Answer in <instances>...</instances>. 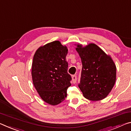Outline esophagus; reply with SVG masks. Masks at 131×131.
I'll return each mask as SVG.
<instances>
[{"instance_id": "obj_1", "label": "esophagus", "mask_w": 131, "mask_h": 131, "mask_svg": "<svg viewBox=\"0 0 131 131\" xmlns=\"http://www.w3.org/2000/svg\"><path fill=\"white\" fill-rule=\"evenodd\" d=\"M77 80V78L76 75H72V82H73L74 83H76Z\"/></svg>"}]
</instances>
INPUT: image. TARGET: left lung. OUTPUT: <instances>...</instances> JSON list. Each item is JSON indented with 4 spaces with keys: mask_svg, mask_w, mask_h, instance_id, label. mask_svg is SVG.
Returning a JSON list of instances; mask_svg holds the SVG:
<instances>
[{
    "mask_svg": "<svg viewBox=\"0 0 131 131\" xmlns=\"http://www.w3.org/2000/svg\"><path fill=\"white\" fill-rule=\"evenodd\" d=\"M82 68L79 84L83 96L92 101L106 98L116 81V66L110 55L95 43L75 44Z\"/></svg>",
    "mask_w": 131,
    "mask_h": 131,
    "instance_id": "obj_1",
    "label": "left lung"
}]
</instances>
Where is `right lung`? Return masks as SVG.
Here are the masks:
<instances>
[{
	"label": "right lung",
	"mask_w": 131,
	"mask_h": 131,
	"mask_svg": "<svg viewBox=\"0 0 131 131\" xmlns=\"http://www.w3.org/2000/svg\"><path fill=\"white\" fill-rule=\"evenodd\" d=\"M67 53V47L55 40L40 46L34 56L31 75L34 87L42 99L52 106L65 100L71 85Z\"/></svg>",
	"instance_id": "1"
}]
</instances>
